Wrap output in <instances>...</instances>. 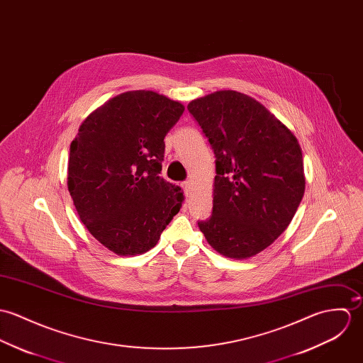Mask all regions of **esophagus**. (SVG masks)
Returning a JSON list of instances; mask_svg holds the SVG:
<instances>
[{
    "mask_svg": "<svg viewBox=\"0 0 363 363\" xmlns=\"http://www.w3.org/2000/svg\"><path fill=\"white\" fill-rule=\"evenodd\" d=\"M182 188H184V192L186 196H191L192 195V182L191 181H185L182 184Z\"/></svg>",
    "mask_w": 363,
    "mask_h": 363,
    "instance_id": "esophagus-1",
    "label": "esophagus"
}]
</instances>
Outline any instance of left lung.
<instances>
[{
	"mask_svg": "<svg viewBox=\"0 0 363 363\" xmlns=\"http://www.w3.org/2000/svg\"><path fill=\"white\" fill-rule=\"evenodd\" d=\"M216 155L213 214L206 241L230 259H249L289 225L305 194L295 135L253 97L218 90L188 104Z\"/></svg>",
	"mask_w": 363,
	"mask_h": 363,
	"instance_id": "8db88e82",
	"label": "left lung"
}]
</instances>
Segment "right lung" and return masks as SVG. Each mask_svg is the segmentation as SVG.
Masks as SVG:
<instances>
[{
  "instance_id": "1",
  "label": "right lung",
  "mask_w": 363,
  "mask_h": 363,
  "mask_svg": "<svg viewBox=\"0 0 363 363\" xmlns=\"http://www.w3.org/2000/svg\"><path fill=\"white\" fill-rule=\"evenodd\" d=\"M185 107L153 90L121 93L90 113L69 147L68 191L87 231L118 256L142 255L182 207L160 177L164 138Z\"/></svg>"
}]
</instances>
